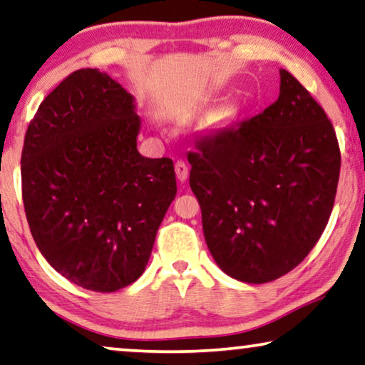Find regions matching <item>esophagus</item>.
I'll use <instances>...</instances> for the list:
<instances>
[{
  "label": "esophagus",
  "mask_w": 365,
  "mask_h": 365,
  "mask_svg": "<svg viewBox=\"0 0 365 365\" xmlns=\"http://www.w3.org/2000/svg\"><path fill=\"white\" fill-rule=\"evenodd\" d=\"M175 173H177V178L180 182H185L188 178V165L185 163L183 160H178L175 163Z\"/></svg>",
  "instance_id": "esophagus-1"
}]
</instances>
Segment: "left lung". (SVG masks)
<instances>
[{
  "label": "left lung",
  "instance_id": "left-lung-1",
  "mask_svg": "<svg viewBox=\"0 0 365 365\" xmlns=\"http://www.w3.org/2000/svg\"><path fill=\"white\" fill-rule=\"evenodd\" d=\"M279 78L274 104L188 153L210 253L223 273L250 284L281 278L314 248L341 170L326 112L286 69Z\"/></svg>",
  "mask_w": 365,
  "mask_h": 365
}]
</instances>
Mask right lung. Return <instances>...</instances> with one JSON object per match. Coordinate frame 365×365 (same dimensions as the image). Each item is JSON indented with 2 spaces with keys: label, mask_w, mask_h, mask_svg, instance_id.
Here are the masks:
<instances>
[{
  "label": "right lung",
  "mask_w": 365,
  "mask_h": 365,
  "mask_svg": "<svg viewBox=\"0 0 365 365\" xmlns=\"http://www.w3.org/2000/svg\"><path fill=\"white\" fill-rule=\"evenodd\" d=\"M135 97L99 69H79L41 102L21 155L23 202L46 261L84 289L140 278L177 195L170 158L137 150Z\"/></svg>",
  "instance_id": "add662e5"
}]
</instances>
